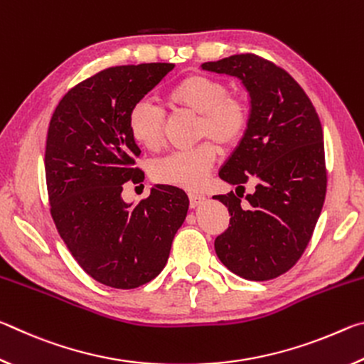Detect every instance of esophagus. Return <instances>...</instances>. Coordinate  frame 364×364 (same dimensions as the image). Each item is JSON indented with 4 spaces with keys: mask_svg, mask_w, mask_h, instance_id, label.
Listing matches in <instances>:
<instances>
[{
    "mask_svg": "<svg viewBox=\"0 0 364 364\" xmlns=\"http://www.w3.org/2000/svg\"><path fill=\"white\" fill-rule=\"evenodd\" d=\"M188 196H189V204H191V207L200 205L202 202L205 200V196H204V194H199V193H189Z\"/></svg>",
    "mask_w": 364,
    "mask_h": 364,
    "instance_id": "obj_1",
    "label": "esophagus"
}]
</instances>
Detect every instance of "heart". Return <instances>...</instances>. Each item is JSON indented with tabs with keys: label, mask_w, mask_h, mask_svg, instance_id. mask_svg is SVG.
I'll return each instance as SVG.
<instances>
[{
	"label": "heart",
	"mask_w": 364,
	"mask_h": 364,
	"mask_svg": "<svg viewBox=\"0 0 364 364\" xmlns=\"http://www.w3.org/2000/svg\"><path fill=\"white\" fill-rule=\"evenodd\" d=\"M165 102L173 109L199 114L197 136L212 138L218 144L232 147L241 143L250 125L249 102L241 95L228 93L221 80L205 73H189L165 91ZM128 133L141 147L156 151L164 141V114L149 101L134 102L127 117ZM210 139L193 149L175 151L152 164L156 181L194 189L205 181L217 162L218 147Z\"/></svg>",
	"instance_id": "1"
}]
</instances>
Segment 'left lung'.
Returning a JSON list of instances; mask_svg holds the SVG:
<instances>
[{"instance_id": "left-lung-1", "label": "left lung", "mask_w": 364, "mask_h": 364, "mask_svg": "<svg viewBox=\"0 0 364 364\" xmlns=\"http://www.w3.org/2000/svg\"><path fill=\"white\" fill-rule=\"evenodd\" d=\"M202 69L242 80L252 102L250 125L220 178L245 196H215L230 226L215 239L225 267L249 281L284 274L304 255L328 186L323 127L310 97L289 73L257 54H234Z\"/></svg>"}]
</instances>
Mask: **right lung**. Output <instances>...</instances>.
I'll return each instance as SVG.
<instances>
[{"mask_svg": "<svg viewBox=\"0 0 364 364\" xmlns=\"http://www.w3.org/2000/svg\"><path fill=\"white\" fill-rule=\"evenodd\" d=\"M173 67L104 69L67 91L49 122V212L72 257L104 286L134 289L156 278L186 218L189 199L176 186L156 184L136 205L122 199L123 184L144 180L136 167L141 151L128 133V110Z\"/></svg>", "mask_w": 364, "mask_h": 364, "instance_id": "add662e5", "label": "right lung"}]
</instances>
